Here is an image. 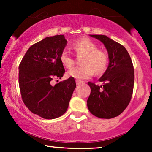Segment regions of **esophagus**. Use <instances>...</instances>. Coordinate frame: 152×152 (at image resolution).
<instances>
[{
  "label": "esophagus",
  "mask_w": 152,
  "mask_h": 152,
  "mask_svg": "<svg viewBox=\"0 0 152 152\" xmlns=\"http://www.w3.org/2000/svg\"><path fill=\"white\" fill-rule=\"evenodd\" d=\"M76 84L77 85H79V84H81V83H83V81H81V80H76Z\"/></svg>",
  "instance_id": "esophagus-1"
}]
</instances>
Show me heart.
I'll list each match as a JSON object with an SVG mask.
<instances>
[{
    "label": "heart",
    "mask_w": 152,
    "mask_h": 152,
    "mask_svg": "<svg viewBox=\"0 0 152 152\" xmlns=\"http://www.w3.org/2000/svg\"><path fill=\"white\" fill-rule=\"evenodd\" d=\"M72 48L78 56L83 55L81 66L71 69L68 74L78 80L86 79L93 76L94 71L96 74L105 71L108 64V55L104 50L99 49L98 46L91 40L83 38L75 41ZM61 64L67 69H71L75 64L74 58L69 52L64 50L60 55Z\"/></svg>",
    "instance_id": "heart-1"
}]
</instances>
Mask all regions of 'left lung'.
I'll list each match as a JSON object with an SVG mask.
<instances>
[{
    "label": "left lung",
    "mask_w": 152,
    "mask_h": 152,
    "mask_svg": "<svg viewBox=\"0 0 152 152\" xmlns=\"http://www.w3.org/2000/svg\"><path fill=\"white\" fill-rule=\"evenodd\" d=\"M104 43L109 54L107 69L99 79L104 85L99 86L88 82L91 94L87 106L96 117L112 118L126 109L133 94L134 71L132 59L121 44L104 35H91Z\"/></svg>",
    "instance_id": "1"
}]
</instances>
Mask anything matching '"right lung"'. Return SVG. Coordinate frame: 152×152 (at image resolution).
Masks as SVG:
<instances>
[{
    "instance_id": "add662e5",
    "label": "right lung",
    "mask_w": 152,
    "mask_h": 152,
    "mask_svg": "<svg viewBox=\"0 0 152 152\" xmlns=\"http://www.w3.org/2000/svg\"><path fill=\"white\" fill-rule=\"evenodd\" d=\"M66 43L64 35L46 37L28 48L18 67L23 102L31 112L46 119L66 112L76 86L73 77L51 85L53 78H61L65 73L60 55Z\"/></svg>"
}]
</instances>
